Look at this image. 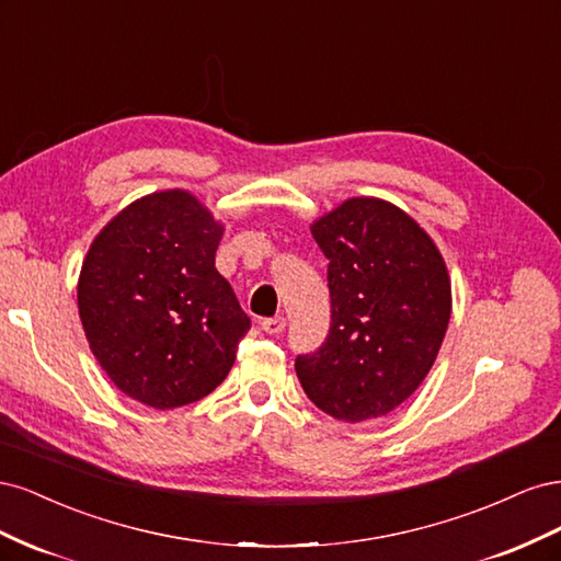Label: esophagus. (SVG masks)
Wrapping results in <instances>:
<instances>
[{
    "label": "esophagus",
    "mask_w": 561,
    "mask_h": 561,
    "mask_svg": "<svg viewBox=\"0 0 561 561\" xmlns=\"http://www.w3.org/2000/svg\"><path fill=\"white\" fill-rule=\"evenodd\" d=\"M262 330L266 334H280L285 330V318L280 316H274V318H264L262 320Z\"/></svg>",
    "instance_id": "obj_1"
}]
</instances>
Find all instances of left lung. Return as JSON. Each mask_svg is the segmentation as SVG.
Here are the masks:
<instances>
[{
  "mask_svg": "<svg viewBox=\"0 0 561 561\" xmlns=\"http://www.w3.org/2000/svg\"><path fill=\"white\" fill-rule=\"evenodd\" d=\"M328 260L330 332L295 360L304 393L358 423L396 410L426 379L449 325L443 254L410 215L351 198L311 227Z\"/></svg>",
  "mask_w": 561,
  "mask_h": 561,
  "instance_id": "obj_1",
  "label": "left lung"
}]
</instances>
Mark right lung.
Masks as SVG:
<instances>
[{
  "instance_id": "right-lung-1",
  "label": "right lung",
  "mask_w": 561,
  "mask_h": 561,
  "mask_svg": "<svg viewBox=\"0 0 561 561\" xmlns=\"http://www.w3.org/2000/svg\"><path fill=\"white\" fill-rule=\"evenodd\" d=\"M219 239L213 215L173 190L135 201L93 241L77 293L81 325L128 398L173 410L229 375L250 318L215 268Z\"/></svg>"
}]
</instances>
